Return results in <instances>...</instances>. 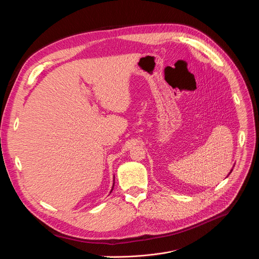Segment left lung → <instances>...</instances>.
Masks as SVG:
<instances>
[{
    "label": "left lung",
    "mask_w": 259,
    "mask_h": 259,
    "mask_svg": "<svg viewBox=\"0 0 259 259\" xmlns=\"http://www.w3.org/2000/svg\"><path fill=\"white\" fill-rule=\"evenodd\" d=\"M232 171H233V169H232V170H231V172H230V173H229V175H230V174H231V173H232ZM229 175H228V176H229Z\"/></svg>",
    "instance_id": "8db88e82"
}]
</instances>
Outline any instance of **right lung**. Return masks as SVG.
<instances>
[{
	"mask_svg": "<svg viewBox=\"0 0 259 259\" xmlns=\"http://www.w3.org/2000/svg\"><path fill=\"white\" fill-rule=\"evenodd\" d=\"M114 177H115V176H114ZM114 181H115V178H114ZM114 184H115V182H114ZM113 189H114V186H113ZM113 189H112V191H110V193L113 192ZM110 193H109V194H110Z\"/></svg>",
	"mask_w": 259,
	"mask_h": 259,
	"instance_id": "1",
	"label": "right lung"
}]
</instances>
